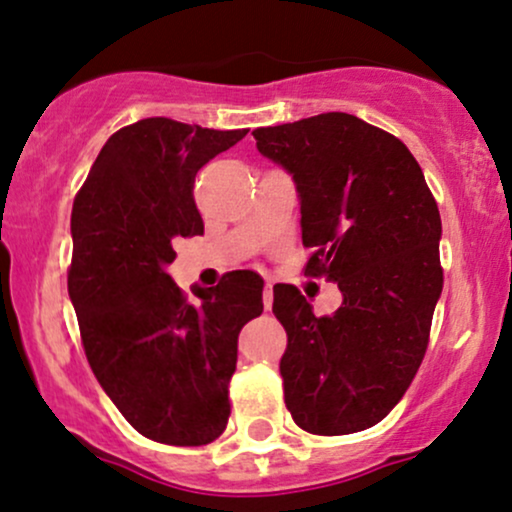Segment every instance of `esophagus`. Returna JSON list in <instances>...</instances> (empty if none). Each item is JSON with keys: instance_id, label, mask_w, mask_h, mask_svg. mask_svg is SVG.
<instances>
[{"instance_id": "esophagus-1", "label": "esophagus", "mask_w": 512, "mask_h": 512, "mask_svg": "<svg viewBox=\"0 0 512 512\" xmlns=\"http://www.w3.org/2000/svg\"><path fill=\"white\" fill-rule=\"evenodd\" d=\"M263 306H266V311L273 309V285H266V290H263Z\"/></svg>"}]
</instances>
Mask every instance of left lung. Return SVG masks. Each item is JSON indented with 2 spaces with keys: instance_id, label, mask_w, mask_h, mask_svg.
<instances>
[{
  "instance_id": "obj_1",
  "label": "left lung",
  "mask_w": 512,
  "mask_h": 512,
  "mask_svg": "<svg viewBox=\"0 0 512 512\" xmlns=\"http://www.w3.org/2000/svg\"><path fill=\"white\" fill-rule=\"evenodd\" d=\"M292 177L311 275L338 282L333 316L292 285L273 287L287 330L285 405L304 431L342 436L381 422L410 388L443 290L441 215L400 138L345 112L254 131Z\"/></svg>"
}]
</instances>
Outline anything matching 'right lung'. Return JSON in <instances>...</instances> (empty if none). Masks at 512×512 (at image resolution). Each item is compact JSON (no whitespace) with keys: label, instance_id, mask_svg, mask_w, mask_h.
Wrapping results in <instances>:
<instances>
[{"label":"right lung","instance_id":"1","mask_svg":"<svg viewBox=\"0 0 512 512\" xmlns=\"http://www.w3.org/2000/svg\"><path fill=\"white\" fill-rule=\"evenodd\" d=\"M244 136L167 117L124 126L71 210L69 297L88 364L126 422L158 443L206 446L225 431L239 330L263 311L251 270L194 285L196 304L167 273L174 239L203 234L196 172Z\"/></svg>","mask_w":512,"mask_h":512}]
</instances>
